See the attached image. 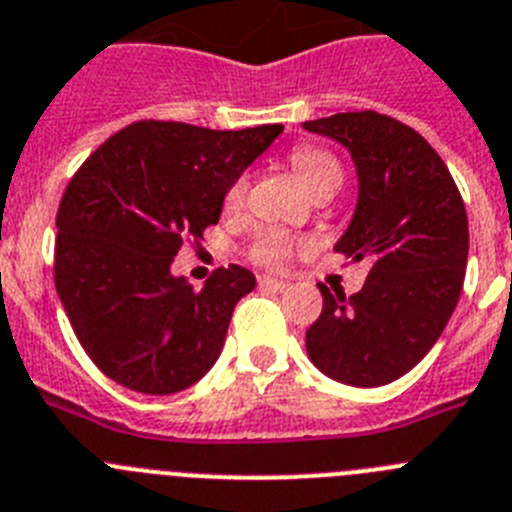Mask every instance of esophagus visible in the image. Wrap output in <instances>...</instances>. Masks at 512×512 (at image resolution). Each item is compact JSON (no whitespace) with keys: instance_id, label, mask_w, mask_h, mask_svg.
<instances>
[{"instance_id":"1","label":"esophagus","mask_w":512,"mask_h":512,"mask_svg":"<svg viewBox=\"0 0 512 512\" xmlns=\"http://www.w3.org/2000/svg\"><path fill=\"white\" fill-rule=\"evenodd\" d=\"M257 285H260V288H267V290H275V293H285V290H290L288 283L270 278V275H262V278H257Z\"/></svg>"}]
</instances>
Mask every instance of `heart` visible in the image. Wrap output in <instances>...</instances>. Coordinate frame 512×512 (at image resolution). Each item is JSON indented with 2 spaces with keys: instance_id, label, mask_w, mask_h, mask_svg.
Wrapping results in <instances>:
<instances>
[{
  "instance_id": "heart-1",
  "label": "heart",
  "mask_w": 512,
  "mask_h": 512,
  "mask_svg": "<svg viewBox=\"0 0 512 512\" xmlns=\"http://www.w3.org/2000/svg\"><path fill=\"white\" fill-rule=\"evenodd\" d=\"M290 165L296 168V173L301 176V181L311 188L313 193L319 188L326 186H342V165L331 153L321 150V147L313 145H298L290 150ZM247 188H250V181L247 176H239L232 186L224 193V206L229 211L239 209L247 199ZM308 247L306 239L293 237L290 232H283V229H265L260 237L252 242L250 257L257 262V265L265 267H285L298 250Z\"/></svg>"
}]
</instances>
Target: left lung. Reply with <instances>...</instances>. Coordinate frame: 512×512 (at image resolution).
I'll list each match as a JSON object with an SVG mask.
<instances>
[{
	"mask_svg": "<svg viewBox=\"0 0 512 512\" xmlns=\"http://www.w3.org/2000/svg\"><path fill=\"white\" fill-rule=\"evenodd\" d=\"M303 127L352 153L359 201L334 250L370 262L354 296L319 285L324 308L306 352L331 380L388 385L426 357L457 308L469 252L462 193L434 147L388 114L344 112Z\"/></svg>",
	"mask_w": 512,
	"mask_h": 512,
	"instance_id": "obj_1",
	"label": "left lung"
}]
</instances>
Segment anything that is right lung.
Returning <instances> with one entry per match:
<instances>
[{
    "instance_id": "1",
    "label": "right lung",
    "mask_w": 512,
    "mask_h": 512,
    "mask_svg": "<svg viewBox=\"0 0 512 512\" xmlns=\"http://www.w3.org/2000/svg\"><path fill=\"white\" fill-rule=\"evenodd\" d=\"M280 130L140 119L73 173L55 216V290L84 352L122 388L178 393L216 362L255 275L219 267L193 290L170 265L219 222L227 188Z\"/></svg>"
}]
</instances>
